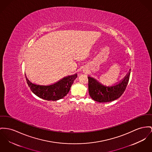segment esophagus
Wrapping results in <instances>:
<instances>
[{"mask_svg": "<svg viewBox=\"0 0 152 152\" xmlns=\"http://www.w3.org/2000/svg\"><path fill=\"white\" fill-rule=\"evenodd\" d=\"M83 71V72H84V73H85V74H87V73H88V70H86V69H84Z\"/></svg>", "mask_w": 152, "mask_h": 152, "instance_id": "34e87169", "label": "esophagus"}]
</instances>
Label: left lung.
<instances>
[{"mask_svg": "<svg viewBox=\"0 0 152 152\" xmlns=\"http://www.w3.org/2000/svg\"><path fill=\"white\" fill-rule=\"evenodd\" d=\"M130 72L131 69L121 81L111 86L104 85L96 78L89 76L88 89L91 99L99 102H107L119 98L126 89Z\"/></svg>", "mask_w": 152, "mask_h": 152, "instance_id": "1", "label": "left lung"}]
</instances>
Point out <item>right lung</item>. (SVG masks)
<instances>
[{"instance_id":"add662e5","label":"right lung","mask_w":152,"mask_h":152,"mask_svg":"<svg viewBox=\"0 0 152 152\" xmlns=\"http://www.w3.org/2000/svg\"><path fill=\"white\" fill-rule=\"evenodd\" d=\"M77 77V74H75L64 77L60 81L50 85H41L32 83L26 77V79L31 91L37 96L48 101H56L67 94Z\"/></svg>"}]
</instances>
